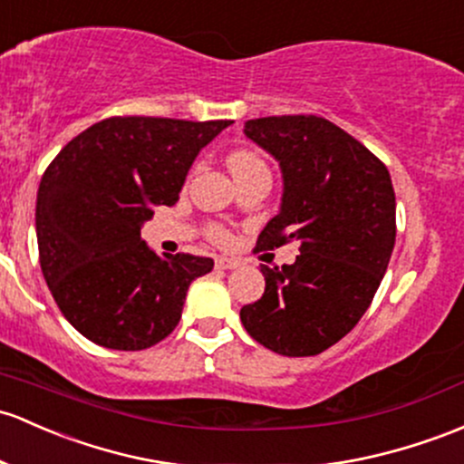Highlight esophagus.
I'll use <instances>...</instances> for the list:
<instances>
[{
	"label": "esophagus",
	"mask_w": 464,
	"mask_h": 464,
	"mask_svg": "<svg viewBox=\"0 0 464 464\" xmlns=\"http://www.w3.org/2000/svg\"><path fill=\"white\" fill-rule=\"evenodd\" d=\"M214 263H217L218 270H234V267L241 266V261H238V258H232V256H217L214 258Z\"/></svg>",
	"instance_id": "1"
}]
</instances>
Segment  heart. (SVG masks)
Here are the masks:
<instances>
[{"label":"heart","instance_id":"1","mask_svg":"<svg viewBox=\"0 0 464 464\" xmlns=\"http://www.w3.org/2000/svg\"><path fill=\"white\" fill-rule=\"evenodd\" d=\"M227 168H230L234 179H241V177H246V174H252V172H266L267 170L266 163H263L256 154L246 152V150L232 152L230 157H227ZM210 232H212V238H217V241H223V238H226V232H223L221 227H212Z\"/></svg>","mask_w":464,"mask_h":464}]
</instances>
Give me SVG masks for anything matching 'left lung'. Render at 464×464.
I'll use <instances>...</instances> for the list:
<instances>
[{
	"label": "left lung",
	"instance_id": "left-lung-1",
	"mask_svg": "<svg viewBox=\"0 0 464 464\" xmlns=\"http://www.w3.org/2000/svg\"><path fill=\"white\" fill-rule=\"evenodd\" d=\"M246 137L278 161L281 208L258 250L298 241L292 266H261L266 292L241 307L247 334L283 356H314L370 307L396 241L392 177L361 141L314 114L246 121Z\"/></svg>",
	"mask_w": 464,
	"mask_h": 464
}]
</instances>
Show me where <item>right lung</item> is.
I'll list each match as a JSON object with an SVG mask.
<instances>
[{"label": "right lung", "instance_id": "1", "mask_svg": "<svg viewBox=\"0 0 464 464\" xmlns=\"http://www.w3.org/2000/svg\"><path fill=\"white\" fill-rule=\"evenodd\" d=\"M232 121L112 117L68 141L37 192L39 263L54 303L108 350L157 345L177 327L194 278L212 258L163 254L141 227L179 201L197 154Z\"/></svg>", "mask_w": 464, "mask_h": 464}]
</instances>
